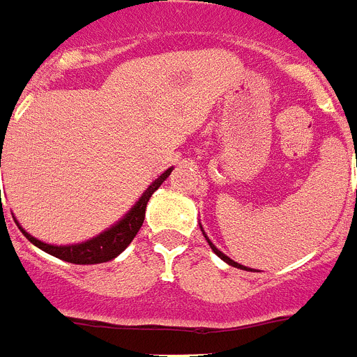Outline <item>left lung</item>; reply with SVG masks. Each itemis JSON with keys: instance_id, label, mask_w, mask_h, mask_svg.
<instances>
[{"instance_id": "8db88e82", "label": "left lung", "mask_w": 357, "mask_h": 357, "mask_svg": "<svg viewBox=\"0 0 357 357\" xmlns=\"http://www.w3.org/2000/svg\"><path fill=\"white\" fill-rule=\"evenodd\" d=\"M200 229H202V225H200ZM202 232H204V229H202ZM204 238L207 239V243H209V247L213 248V252H214V254H216L218 257H220V259H223V261H225L227 264H230V266H234V268H239V270H250V268H247V266H243V264L236 263V261H232V259H230V257H227V255L223 254V252H220V250H218V248L214 247V245H213V241H211V239L207 238V236H206V232H204Z\"/></svg>"}]
</instances>
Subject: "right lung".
Returning <instances> with one entry per match:
<instances>
[{
	"label": "right lung",
	"instance_id": "obj_1",
	"mask_svg": "<svg viewBox=\"0 0 357 357\" xmlns=\"http://www.w3.org/2000/svg\"><path fill=\"white\" fill-rule=\"evenodd\" d=\"M0 168H1V157H0ZM173 168H168L159 178L151 182L150 185L146 188L141 198L135 202V206L128 211L125 216L119 220L116 225H112L110 229L103 230L102 234H98L96 238L87 239L84 243H77V245H48V243L40 241V239L33 238L31 234H28L26 230L23 227H17L21 229V232L24 234V238L28 239L30 243H33L37 248L44 250L46 254L55 255L59 259L68 261V263H75V264H98V263H107V261L114 259L121 254L125 248L128 247L132 243V239L135 238V234L139 232L141 225L144 222V211H146V204L150 200V197L155 193L159 185L162 184L166 178L169 176Z\"/></svg>",
	"mask_w": 357,
	"mask_h": 357
}]
</instances>
